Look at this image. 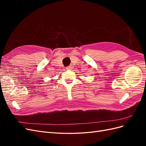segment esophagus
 Wrapping results in <instances>:
<instances>
[{
  "mask_svg": "<svg viewBox=\"0 0 146 146\" xmlns=\"http://www.w3.org/2000/svg\"><path fill=\"white\" fill-rule=\"evenodd\" d=\"M72 68L71 66H68V67H66V69H71Z\"/></svg>",
  "mask_w": 146,
  "mask_h": 146,
  "instance_id": "34e87169",
  "label": "esophagus"
}]
</instances>
